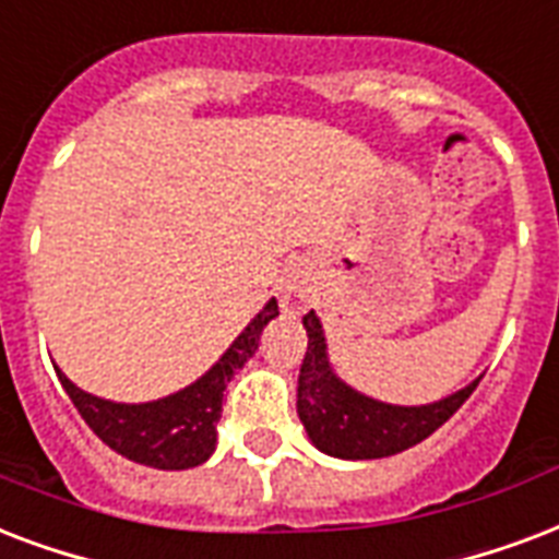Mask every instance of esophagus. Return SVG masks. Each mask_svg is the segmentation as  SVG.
<instances>
[{
  "mask_svg": "<svg viewBox=\"0 0 559 559\" xmlns=\"http://www.w3.org/2000/svg\"><path fill=\"white\" fill-rule=\"evenodd\" d=\"M276 300H280V309L285 314H300L306 309V302H309V285L300 276H288L276 288Z\"/></svg>",
  "mask_w": 559,
  "mask_h": 559,
  "instance_id": "1",
  "label": "esophagus"
}]
</instances>
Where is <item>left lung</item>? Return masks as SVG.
<instances>
[{"instance_id": "1", "label": "left lung", "mask_w": 559, "mask_h": 559, "mask_svg": "<svg viewBox=\"0 0 559 559\" xmlns=\"http://www.w3.org/2000/svg\"><path fill=\"white\" fill-rule=\"evenodd\" d=\"M309 347L297 379V414L320 452L347 461H370L405 452L435 435L464 405L481 379L431 405H388L353 391L332 373L326 338L314 311L302 318Z\"/></svg>"}]
</instances>
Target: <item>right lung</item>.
Wrapping results in <instances>:
<instances>
[{"mask_svg": "<svg viewBox=\"0 0 559 559\" xmlns=\"http://www.w3.org/2000/svg\"><path fill=\"white\" fill-rule=\"evenodd\" d=\"M276 314H280L276 300H267L265 309L250 320L230 349L198 382L166 400L142 402V405L98 400L93 393L75 388L58 367L55 370L78 414L114 452L133 464L154 466V469H189L203 464L215 452V437H218L215 423L221 419L224 391L233 376L248 365V358H253L262 329Z\"/></svg>", "mask_w": 559, "mask_h": 559, "instance_id": "add662e5", "label": "right lung"}]
</instances>
